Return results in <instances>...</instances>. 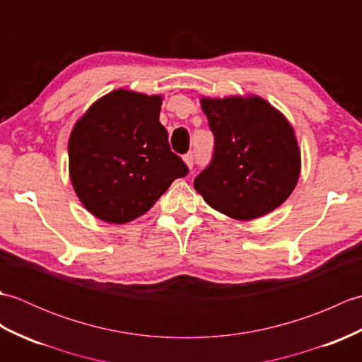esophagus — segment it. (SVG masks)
<instances>
[{
    "label": "esophagus",
    "mask_w": 362,
    "mask_h": 362,
    "mask_svg": "<svg viewBox=\"0 0 362 362\" xmlns=\"http://www.w3.org/2000/svg\"><path fill=\"white\" fill-rule=\"evenodd\" d=\"M183 161H185L187 166L191 169L194 165V156L193 153H187V156H183Z\"/></svg>",
    "instance_id": "34e87169"
}]
</instances>
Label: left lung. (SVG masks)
I'll return each instance as SVG.
<instances>
[{"mask_svg": "<svg viewBox=\"0 0 362 362\" xmlns=\"http://www.w3.org/2000/svg\"><path fill=\"white\" fill-rule=\"evenodd\" d=\"M214 135L211 163L194 189L238 221L271 213L294 191L302 160L294 127L263 98H201Z\"/></svg>", "mask_w": 362, "mask_h": 362, "instance_id": "8db88e82", "label": "left lung"}]
</instances>
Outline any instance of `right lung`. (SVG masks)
<instances>
[{
  "instance_id": "add662e5",
  "label": "right lung",
  "mask_w": 362,
  "mask_h": 362,
  "mask_svg": "<svg viewBox=\"0 0 362 362\" xmlns=\"http://www.w3.org/2000/svg\"><path fill=\"white\" fill-rule=\"evenodd\" d=\"M163 98L126 88L99 98L68 140L70 177L82 205L109 224L140 218L188 174L160 122Z\"/></svg>"
}]
</instances>
